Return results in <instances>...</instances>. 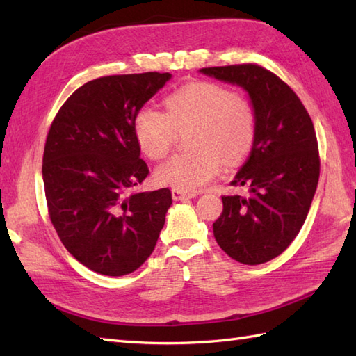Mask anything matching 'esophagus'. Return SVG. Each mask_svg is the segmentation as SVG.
Wrapping results in <instances>:
<instances>
[{
	"label": "esophagus",
	"mask_w": 356,
	"mask_h": 356,
	"mask_svg": "<svg viewBox=\"0 0 356 356\" xmlns=\"http://www.w3.org/2000/svg\"><path fill=\"white\" fill-rule=\"evenodd\" d=\"M171 195H172V200H185V199H194L195 197L194 193H185V191L176 190V188H172V190H171Z\"/></svg>",
	"instance_id": "34e87169"
}]
</instances>
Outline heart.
Returning a JSON list of instances; mask_svg holds the SVG:
<instances>
[{
  "mask_svg": "<svg viewBox=\"0 0 356 356\" xmlns=\"http://www.w3.org/2000/svg\"><path fill=\"white\" fill-rule=\"evenodd\" d=\"M166 115L143 107L134 119V133L143 153L162 159L174 131L193 127L190 153L170 157L157 166V184L194 193L213 180L222 162L234 165L252 145L255 113L245 97L214 82H191L166 97Z\"/></svg>",
  "mask_w": 356,
  "mask_h": 356,
  "instance_id": "obj_1",
  "label": "heart"
}]
</instances>
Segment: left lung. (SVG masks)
I'll return each instance as SVG.
<instances>
[{"label":"left lung","mask_w":356,"mask_h":356,"mask_svg":"<svg viewBox=\"0 0 356 356\" xmlns=\"http://www.w3.org/2000/svg\"><path fill=\"white\" fill-rule=\"evenodd\" d=\"M199 72L243 88L255 113L251 153L231 182L246 186L249 194L223 195L214 237L238 263H266L297 237L318 185L320 156L312 119L293 90L260 65Z\"/></svg>","instance_id":"1"}]
</instances>
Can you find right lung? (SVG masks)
Returning a JSON list of instances; mask_svg holds the SVG:
<instances>
[{
    "label": "right lung",
    "instance_id": "1",
    "mask_svg": "<svg viewBox=\"0 0 356 356\" xmlns=\"http://www.w3.org/2000/svg\"><path fill=\"white\" fill-rule=\"evenodd\" d=\"M170 79L157 72L93 79L53 119L42 157L50 220L67 251L97 274L140 268L165 225L168 188L131 190L148 176L136 115Z\"/></svg>",
    "mask_w": 356,
    "mask_h": 356
}]
</instances>
